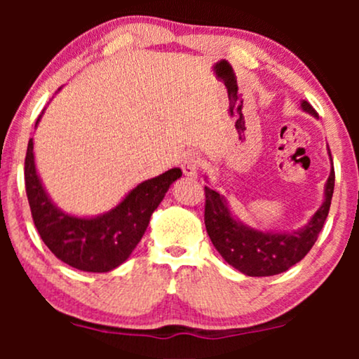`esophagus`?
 <instances>
[{"instance_id": "34e87169", "label": "esophagus", "mask_w": 359, "mask_h": 359, "mask_svg": "<svg viewBox=\"0 0 359 359\" xmlns=\"http://www.w3.org/2000/svg\"><path fill=\"white\" fill-rule=\"evenodd\" d=\"M181 170H183V173L186 176H191V178H194V176H198V171H199V158L196 155H186L184 160L181 161Z\"/></svg>"}]
</instances>
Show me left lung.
<instances>
[{
  "label": "left lung",
  "instance_id": "obj_1",
  "mask_svg": "<svg viewBox=\"0 0 359 359\" xmlns=\"http://www.w3.org/2000/svg\"><path fill=\"white\" fill-rule=\"evenodd\" d=\"M301 106L304 111L317 117L316 109L307 101H302ZM333 188H335V170L332 166L325 186V199L320 209L313 214L311 222L297 232L273 233L259 232L235 220L222 196L205 186V230L215 250L235 269L247 276H274L287 271L311 252L330 210Z\"/></svg>",
  "mask_w": 359,
  "mask_h": 359
}]
</instances>
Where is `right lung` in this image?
Masks as SVG:
<instances>
[{
    "instance_id": "1",
    "label": "right lung",
    "mask_w": 359,
    "mask_h": 359,
    "mask_svg": "<svg viewBox=\"0 0 359 359\" xmlns=\"http://www.w3.org/2000/svg\"><path fill=\"white\" fill-rule=\"evenodd\" d=\"M32 150L31 139L24 161V181L34 224L48 250L80 271L107 273L124 263L144 237L151 214L171 183L181 176L180 168H171L140 183L107 214L93 219L73 217L48 199L37 176Z\"/></svg>"
}]
</instances>
